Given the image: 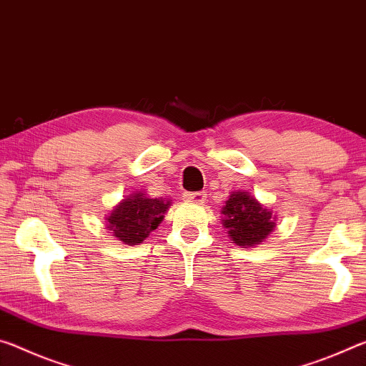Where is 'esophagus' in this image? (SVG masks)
I'll return each instance as SVG.
<instances>
[{"label":"esophagus","instance_id":"34e87169","mask_svg":"<svg viewBox=\"0 0 366 366\" xmlns=\"http://www.w3.org/2000/svg\"><path fill=\"white\" fill-rule=\"evenodd\" d=\"M184 199L189 202H197V204H202L206 199V194L201 193V191H196V193H184Z\"/></svg>","mask_w":366,"mask_h":366}]
</instances>
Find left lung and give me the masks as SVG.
<instances>
[{
	"instance_id": "8db88e82",
	"label": "left lung",
	"mask_w": 366,
	"mask_h": 366,
	"mask_svg": "<svg viewBox=\"0 0 366 366\" xmlns=\"http://www.w3.org/2000/svg\"><path fill=\"white\" fill-rule=\"evenodd\" d=\"M224 225L238 247H254L274 230L271 211L262 207L254 197L238 191L225 202Z\"/></svg>"
}]
</instances>
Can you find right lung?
<instances>
[{"instance_id": "add662e5", "label": "right lung", "mask_w": 366, "mask_h": 366, "mask_svg": "<svg viewBox=\"0 0 366 366\" xmlns=\"http://www.w3.org/2000/svg\"><path fill=\"white\" fill-rule=\"evenodd\" d=\"M170 206V201L152 199L142 193L123 199L113 209L109 219V230L113 237L127 244H137L149 237L164 219V214Z\"/></svg>"}]
</instances>
